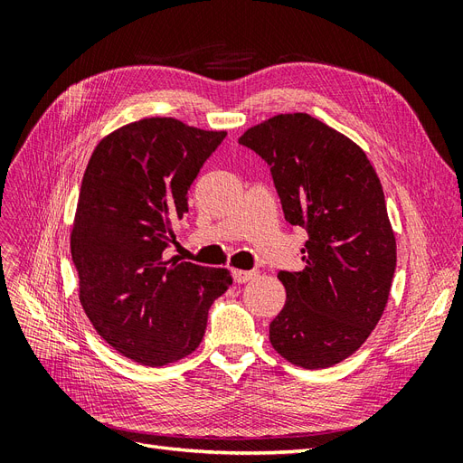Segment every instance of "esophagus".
Here are the masks:
<instances>
[{"label":"esophagus","mask_w":463,"mask_h":463,"mask_svg":"<svg viewBox=\"0 0 463 463\" xmlns=\"http://www.w3.org/2000/svg\"><path fill=\"white\" fill-rule=\"evenodd\" d=\"M232 276H233L235 284H245L250 278H255V272L253 270H233Z\"/></svg>","instance_id":"1"}]
</instances>
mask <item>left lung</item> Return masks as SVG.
Listing matches in <instances>:
<instances>
[{
	"label": "left lung",
	"instance_id": "left-lung-1",
	"mask_svg": "<svg viewBox=\"0 0 463 463\" xmlns=\"http://www.w3.org/2000/svg\"><path fill=\"white\" fill-rule=\"evenodd\" d=\"M270 165L286 220L309 233L303 270L278 274L286 305L270 344L303 369H326L381 320L396 270L381 179L354 141L309 114H279L240 137Z\"/></svg>",
	"mask_w": 463,
	"mask_h": 463
}]
</instances>
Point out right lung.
<instances>
[{"label":"right lung","mask_w":463,"mask_h":463,"mask_svg":"<svg viewBox=\"0 0 463 463\" xmlns=\"http://www.w3.org/2000/svg\"><path fill=\"white\" fill-rule=\"evenodd\" d=\"M226 137L174 118L125 125L96 145L71 232L79 299L96 332L146 367L199 347L210 305L232 286L228 269L164 260L189 187Z\"/></svg>","instance_id":"obj_1"}]
</instances>
